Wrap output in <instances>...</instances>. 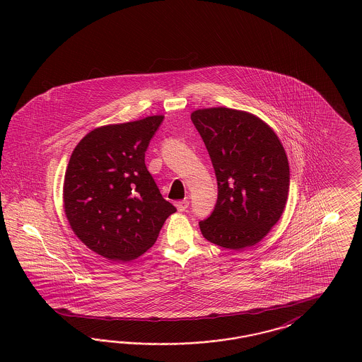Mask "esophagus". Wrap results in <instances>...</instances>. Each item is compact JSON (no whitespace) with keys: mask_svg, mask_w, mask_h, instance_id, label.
Returning a JSON list of instances; mask_svg holds the SVG:
<instances>
[{"mask_svg":"<svg viewBox=\"0 0 362 362\" xmlns=\"http://www.w3.org/2000/svg\"><path fill=\"white\" fill-rule=\"evenodd\" d=\"M175 206H176V209H177L179 211H185V210L189 207V199L179 201V202H176V204H175Z\"/></svg>","mask_w":362,"mask_h":362,"instance_id":"esophagus-1","label":"esophagus"}]
</instances>
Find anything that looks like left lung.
Here are the masks:
<instances>
[{"instance_id": "left-lung-1", "label": "left lung", "mask_w": 362, "mask_h": 362, "mask_svg": "<svg viewBox=\"0 0 362 362\" xmlns=\"http://www.w3.org/2000/svg\"><path fill=\"white\" fill-rule=\"evenodd\" d=\"M191 121L217 177V204L199 223L206 240L240 251L262 240L281 218L289 192V163L274 130L247 111L197 110Z\"/></svg>"}]
</instances>
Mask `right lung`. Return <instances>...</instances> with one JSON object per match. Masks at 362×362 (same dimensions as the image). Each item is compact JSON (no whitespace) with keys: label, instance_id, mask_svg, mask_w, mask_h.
Listing matches in <instances>:
<instances>
[{"label":"right lung","instance_id":"1","mask_svg":"<svg viewBox=\"0 0 362 362\" xmlns=\"http://www.w3.org/2000/svg\"><path fill=\"white\" fill-rule=\"evenodd\" d=\"M163 115L107 124L74 148L64 182V209L74 235L108 260L129 262L155 244L176 211L145 165Z\"/></svg>","mask_w":362,"mask_h":362}]
</instances>
